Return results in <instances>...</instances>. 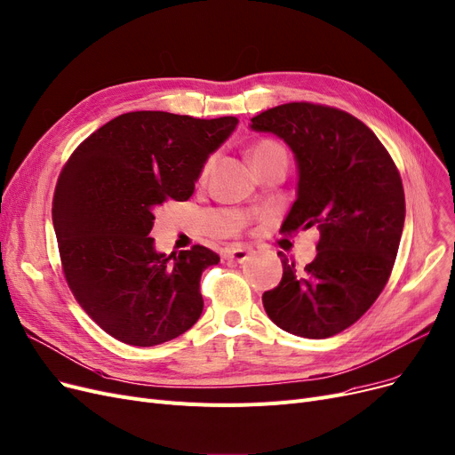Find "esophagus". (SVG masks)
Here are the masks:
<instances>
[{"label": "esophagus", "mask_w": 455, "mask_h": 455, "mask_svg": "<svg viewBox=\"0 0 455 455\" xmlns=\"http://www.w3.org/2000/svg\"><path fill=\"white\" fill-rule=\"evenodd\" d=\"M249 256V249L247 247H228L225 251V259L232 260V262H245Z\"/></svg>", "instance_id": "1"}]
</instances>
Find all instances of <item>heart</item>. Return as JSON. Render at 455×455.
<instances>
[{
  "label": "heart",
  "instance_id": "heart-1",
  "mask_svg": "<svg viewBox=\"0 0 455 455\" xmlns=\"http://www.w3.org/2000/svg\"><path fill=\"white\" fill-rule=\"evenodd\" d=\"M249 157H251L254 169L259 171V169H262V167H266L267 164H273V162H284L286 164L288 152H286L284 145H281L279 141H275V140H259L249 148ZM213 160H215L213 156H208L206 160H204V164H203V167L199 171V180L201 182L208 179V174H210V171L213 167Z\"/></svg>",
  "mask_w": 455,
  "mask_h": 455
}]
</instances>
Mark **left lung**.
Segmentation results:
<instances>
[{
  "instance_id": "left-lung-1",
  "label": "left lung",
  "mask_w": 455,
  "mask_h": 455,
  "mask_svg": "<svg viewBox=\"0 0 455 455\" xmlns=\"http://www.w3.org/2000/svg\"><path fill=\"white\" fill-rule=\"evenodd\" d=\"M279 135L299 167L281 232L315 227L318 254L305 267L283 256L279 286L264 291L269 320L303 339H329L357 322L388 283L402 240L405 195L388 150L342 109L290 102L251 118Z\"/></svg>"
}]
</instances>
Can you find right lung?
Here are the masks:
<instances>
[{"label": "right lung", "mask_w": 455, "mask_h": 455, "mask_svg": "<svg viewBox=\"0 0 455 455\" xmlns=\"http://www.w3.org/2000/svg\"><path fill=\"white\" fill-rule=\"evenodd\" d=\"M235 124V116L132 111L70 154L52 208L59 256L76 301L109 337L150 347L201 318V275L220 256L204 245L165 256L148 235L156 208L189 199Z\"/></svg>", "instance_id": "right-lung-1"}]
</instances>
